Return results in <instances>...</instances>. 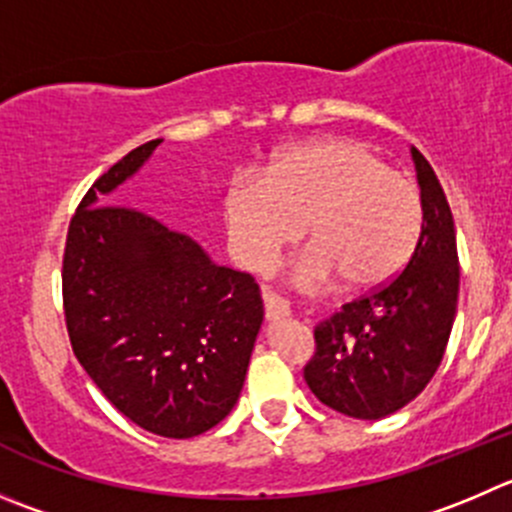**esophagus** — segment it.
<instances>
[{
    "label": "esophagus",
    "instance_id": "obj_1",
    "mask_svg": "<svg viewBox=\"0 0 512 512\" xmlns=\"http://www.w3.org/2000/svg\"><path fill=\"white\" fill-rule=\"evenodd\" d=\"M264 311H266V319L269 321H276V319H284V316H289V301L284 299V296L274 294V291L264 289Z\"/></svg>",
    "mask_w": 512,
    "mask_h": 512
}]
</instances>
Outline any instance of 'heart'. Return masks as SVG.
Returning a JSON list of instances; mask_svg holds the SVG:
<instances>
[{
	"mask_svg": "<svg viewBox=\"0 0 512 512\" xmlns=\"http://www.w3.org/2000/svg\"><path fill=\"white\" fill-rule=\"evenodd\" d=\"M223 221L236 259L266 271L304 233L314 246L299 261L306 284L339 281L372 294L397 279L425 223L420 188L372 148L316 138L279 150L261 178H236L223 193Z\"/></svg>",
	"mask_w": 512,
	"mask_h": 512,
	"instance_id": "obj_1",
	"label": "heart"
}]
</instances>
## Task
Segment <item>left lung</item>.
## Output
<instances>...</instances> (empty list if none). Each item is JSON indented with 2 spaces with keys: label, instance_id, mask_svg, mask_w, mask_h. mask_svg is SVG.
I'll return each mask as SVG.
<instances>
[{
  "label": "left lung",
  "instance_id": "8db88e82",
  "mask_svg": "<svg viewBox=\"0 0 512 512\" xmlns=\"http://www.w3.org/2000/svg\"><path fill=\"white\" fill-rule=\"evenodd\" d=\"M425 223L405 271L314 329L304 379L321 405L357 420L402 410L435 377L457 311L455 221L435 170L412 148Z\"/></svg>",
  "mask_w": 512,
  "mask_h": 512
}]
</instances>
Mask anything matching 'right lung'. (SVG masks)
Here are the masks:
<instances>
[{"mask_svg": "<svg viewBox=\"0 0 512 512\" xmlns=\"http://www.w3.org/2000/svg\"><path fill=\"white\" fill-rule=\"evenodd\" d=\"M160 143L130 150L80 201L62 304L72 352L110 405L153 435L188 440L236 405L264 301L251 274L216 266L186 233L107 203Z\"/></svg>", "mask_w": 512, "mask_h": 512, "instance_id": "right-lung-1", "label": "right lung"}]
</instances>
